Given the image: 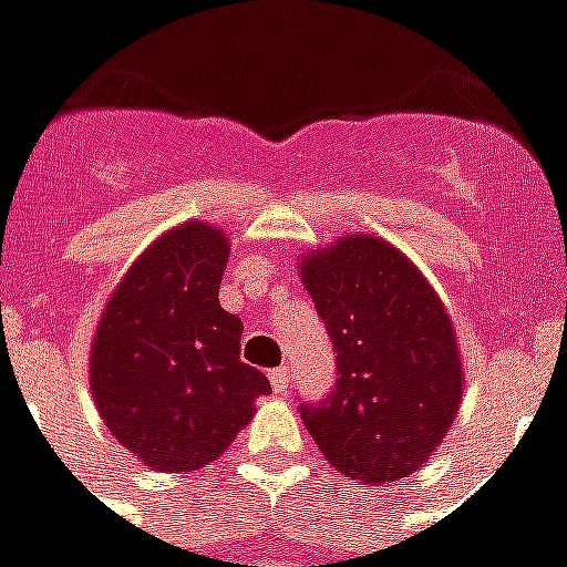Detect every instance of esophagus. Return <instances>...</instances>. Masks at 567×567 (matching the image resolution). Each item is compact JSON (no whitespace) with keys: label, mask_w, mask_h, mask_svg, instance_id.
I'll return each mask as SVG.
<instances>
[{"label":"esophagus","mask_w":567,"mask_h":567,"mask_svg":"<svg viewBox=\"0 0 567 567\" xmlns=\"http://www.w3.org/2000/svg\"><path fill=\"white\" fill-rule=\"evenodd\" d=\"M288 382H291V370H288V368L270 370V385H272V392L282 394L285 389H288Z\"/></svg>","instance_id":"esophagus-1"}]
</instances>
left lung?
<instances>
[{
	"label": "left lung",
	"mask_w": 567,
	"mask_h": 567,
	"mask_svg": "<svg viewBox=\"0 0 567 567\" xmlns=\"http://www.w3.org/2000/svg\"><path fill=\"white\" fill-rule=\"evenodd\" d=\"M300 276L337 352V382L303 425L340 474L380 486L416 474L462 401V358L437 291L380 236L307 251Z\"/></svg>",
	"instance_id": "1"
}]
</instances>
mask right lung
<instances>
[{
	"label": "right lung",
	"mask_w": 567,
	"mask_h": 567,
	"mask_svg": "<svg viewBox=\"0 0 567 567\" xmlns=\"http://www.w3.org/2000/svg\"><path fill=\"white\" fill-rule=\"evenodd\" d=\"M227 236L187 221L151 243L109 297L91 346L105 427L151 471L215 462L270 380L239 358L243 321L218 303Z\"/></svg>",
	"instance_id": "obj_1"
}]
</instances>
